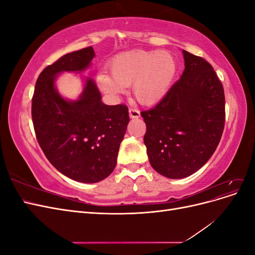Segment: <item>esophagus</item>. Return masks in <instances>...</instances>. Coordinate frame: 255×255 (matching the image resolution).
I'll return each instance as SVG.
<instances>
[{"mask_svg":"<svg viewBox=\"0 0 255 255\" xmlns=\"http://www.w3.org/2000/svg\"><path fill=\"white\" fill-rule=\"evenodd\" d=\"M128 114H129V117L132 118V119H137V118L140 117L139 111L136 110V109H129L128 110Z\"/></svg>","mask_w":255,"mask_h":255,"instance_id":"1","label":"esophagus"}]
</instances>
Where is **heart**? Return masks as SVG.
<instances>
[{"label":"heart","mask_w":255,"mask_h":255,"mask_svg":"<svg viewBox=\"0 0 255 255\" xmlns=\"http://www.w3.org/2000/svg\"><path fill=\"white\" fill-rule=\"evenodd\" d=\"M111 74L100 73L98 85L113 96L125 94L133 85V94L142 105L163 99L176 74V61L168 52L133 50L118 54L110 63Z\"/></svg>","instance_id":"obj_1"}]
</instances>
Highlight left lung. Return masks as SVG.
Wrapping results in <instances>:
<instances>
[{"label":"left lung","mask_w":255,"mask_h":255,"mask_svg":"<svg viewBox=\"0 0 255 255\" xmlns=\"http://www.w3.org/2000/svg\"><path fill=\"white\" fill-rule=\"evenodd\" d=\"M182 52L185 69L181 79L155 106L140 113L150 164L170 179L195 173L211 158L226 121L225 90L212 65Z\"/></svg>","instance_id":"left-lung-1"}]
</instances>
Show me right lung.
<instances>
[{
    "label": "right lung",
    "instance_id": "right-lung-1",
    "mask_svg": "<svg viewBox=\"0 0 255 255\" xmlns=\"http://www.w3.org/2000/svg\"><path fill=\"white\" fill-rule=\"evenodd\" d=\"M94 57V48L88 47L45 67L32 99L35 134L45 157L59 172L83 183L100 182L113 172L129 121L128 106L103 104L90 79L78 101H66L57 94L56 74L82 71Z\"/></svg>",
    "mask_w": 255,
    "mask_h": 255
}]
</instances>
